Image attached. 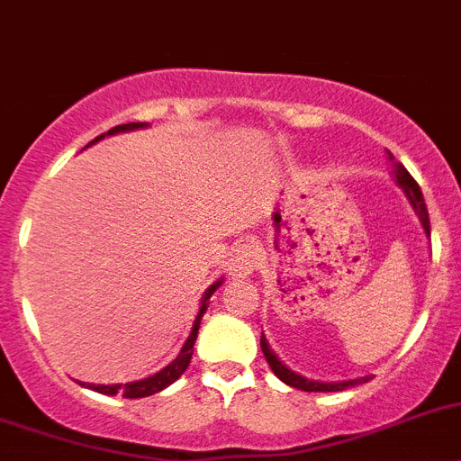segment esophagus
<instances>
[{
    "label": "esophagus",
    "instance_id": "34e87169",
    "mask_svg": "<svg viewBox=\"0 0 461 461\" xmlns=\"http://www.w3.org/2000/svg\"><path fill=\"white\" fill-rule=\"evenodd\" d=\"M258 262V249L253 244H240L230 258V271L233 276H249Z\"/></svg>",
    "mask_w": 461,
    "mask_h": 461
}]
</instances>
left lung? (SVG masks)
<instances>
[{"label": "left lung", "mask_w": 461, "mask_h": 461, "mask_svg": "<svg viewBox=\"0 0 461 461\" xmlns=\"http://www.w3.org/2000/svg\"><path fill=\"white\" fill-rule=\"evenodd\" d=\"M387 153H389V162H392L393 176H396L398 185H401L402 190H405V194H407V199H410L411 208L416 210V214H419L420 223H423L425 235L430 238V217H428V208H425V201H423V194H420L419 183H416L414 178H411V174L407 172L405 167H402L401 162L393 160L392 151H387ZM260 346H262V353H265L267 362H269L271 371H274V374L278 375V378L283 380L285 384H289V387H296V389H303V392H344V389L355 387V384H362V383H366V380L371 378V375H369V378L346 380V383H317V380H308V378H303V375L289 371L287 366H285L283 362H280V359L276 357L274 350L269 348V344H267L265 337H260Z\"/></svg>", "instance_id": "8db88e82"}]
</instances>
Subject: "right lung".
Instances as JSON below:
<instances>
[{"label": "right lung", "instance_id": "right-lung-1", "mask_svg": "<svg viewBox=\"0 0 461 461\" xmlns=\"http://www.w3.org/2000/svg\"><path fill=\"white\" fill-rule=\"evenodd\" d=\"M142 126H147V124H142V122H131V124H120V126H115V129L108 131V133H102V135H99V138H95V140H92V142L106 138V135L122 133V131L142 129ZM219 285H221V283H219V280H217V283H214L212 287H210L208 292H205L203 301H201L199 314H196V319H194V326H192L190 337H187L185 346H183L181 353H178V357L174 359L172 365H167L162 371H158L156 375H149V378L138 380V383H126V384H90V389H95V392H99V393H106V396H115V393H122V396H124V398H144V396H151V393L162 392V389L169 387V384H172L174 380L181 378V375L185 374L187 365H190L192 353H194V341H196V335H199L201 317H203V312H205V310H208L210 296H212V292L219 287Z\"/></svg>", "mask_w": 461, "mask_h": 461}]
</instances>
